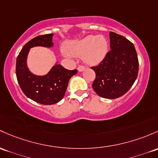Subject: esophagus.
Here are the masks:
<instances>
[{"mask_svg":"<svg viewBox=\"0 0 158 158\" xmlns=\"http://www.w3.org/2000/svg\"><path fill=\"white\" fill-rule=\"evenodd\" d=\"M77 69H78V71H79V72H82V71L85 70V66H82V65H79V66H78Z\"/></svg>","mask_w":158,"mask_h":158,"instance_id":"1","label":"esophagus"}]
</instances>
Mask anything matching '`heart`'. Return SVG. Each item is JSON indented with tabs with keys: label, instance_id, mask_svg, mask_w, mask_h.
I'll list each match as a JSON object with an SVG mask.
<instances>
[{
	"label": "heart",
	"instance_id": "obj_1",
	"mask_svg": "<svg viewBox=\"0 0 158 158\" xmlns=\"http://www.w3.org/2000/svg\"><path fill=\"white\" fill-rule=\"evenodd\" d=\"M64 55L82 56L86 64L94 65L101 63L108 50L107 40L104 35H89L76 41H69L64 45Z\"/></svg>",
	"mask_w": 158,
	"mask_h": 158
}]
</instances>
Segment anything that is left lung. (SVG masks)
I'll return each instance as SVG.
<instances>
[{"mask_svg": "<svg viewBox=\"0 0 158 158\" xmlns=\"http://www.w3.org/2000/svg\"><path fill=\"white\" fill-rule=\"evenodd\" d=\"M110 51L99 65L92 83L94 92L104 98L115 99L125 94L137 79L139 60L133 44L123 36L110 32Z\"/></svg>", "mask_w": 158, "mask_h": 158, "instance_id": "8db88e82", "label": "left lung"}]
</instances>
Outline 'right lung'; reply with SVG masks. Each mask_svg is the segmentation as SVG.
I'll return each instance as SVG.
<instances>
[{"label":"right lung","instance_id":"obj_1","mask_svg":"<svg viewBox=\"0 0 158 158\" xmlns=\"http://www.w3.org/2000/svg\"><path fill=\"white\" fill-rule=\"evenodd\" d=\"M53 35H43L30 40L23 46L16 58V74L20 89L29 98L44 105H51L62 100L69 79L77 73V69L69 70L60 64H55L44 76H36L28 69L26 60L29 50L36 46L53 47Z\"/></svg>","mask_w":158,"mask_h":158}]
</instances>
